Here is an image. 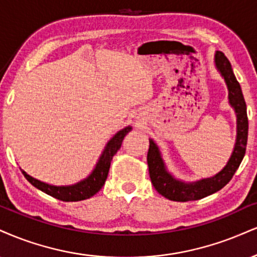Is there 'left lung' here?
<instances>
[{
	"label": "left lung",
	"instance_id": "1",
	"mask_svg": "<svg viewBox=\"0 0 257 257\" xmlns=\"http://www.w3.org/2000/svg\"><path fill=\"white\" fill-rule=\"evenodd\" d=\"M214 66L226 83L228 104L236 115L237 134L233 151L226 165L218 174L212 177L199 179V181L185 182L176 178L169 171L158 145L153 139H150L147 163L151 181L160 195L171 201L187 202V201L203 199L211 194L217 193L230 182L245 154L246 140H248V116H246V104L244 100L242 88L234 76L230 61L221 51H215Z\"/></svg>",
	"mask_w": 257,
	"mask_h": 257
}]
</instances>
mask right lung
<instances>
[{
    "mask_svg": "<svg viewBox=\"0 0 257 257\" xmlns=\"http://www.w3.org/2000/svg\"><path fill=\"white\" fill-rule=\"evenodd\" d=\"M132 126L128 125L125 128L120 129L119 132H117L112 138L107 141L106 146L104 147L103 152H101L100 157H99L97 164H95L94 169L92 170V172L87 177L81 179L75 184L70 185H52L45 182L39 181L32 176H30L27 172H25L23 169V175L25 178L30 182L33 187H36L37 189L42 190L43 193L48 194L55 199L62 200V201H81L89 199L91 196H93L94 194H97L99 190L103 188L107 178V174H109L110 164L112 160V157L117 153V151L120 148L123 139L129 132L132 131Z\"/></svg>",
    "mask_w": 257,
    "mask_h": 257,
    "instance_id": "right-lung-1",
    "label": "right lung"
}]
</instances>
